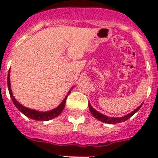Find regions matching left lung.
Instances as JSON below:
<instances>
[{"mask_svg":"<svg viewBox=\"0 0 158 158\" xmlns=\"http://www.w3.org/2000/svg\"><path fill=\"white\" fill-rule=\"evenodd\" d=\"M142 104H141L139 107H137L136 109H135L134 111L131 112L130 114H128V115H125V116L120 117V118H111V117L106 116V115H103V114H101V113H100V112H98L97 111H96V110H95L94 108L92 107L91 104H89V111H90V112L92 113V115H93L96 118L99 119V120L101 121V122L106 123L115 124V123H121V122H124V121L127 120L128 118H131V117L134 114H135L137 111L140 109L141 107H142Z\"/></svg>","mask_w":158,"mask_h":158,"instance_id":"left-lung-1","label":"left lung"}]
</instances>
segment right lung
Returning a JSON list of instances; mask_svg holds the SVG:
<instances>
[{"label": "right lung", "mask_w": 158, "mask_h": 158, "mask_svg": "<svg viewBox=\"0 0 158 158\" xmlns=\"http://www.w3.org/2000/svg\"><path fill=\"white\" fill-rule=\"evenodd\" d=\"M9 76H10V73H8V91H9V94H10V96H11V98H12V102H13L14 105L16 106V107H17V109L19 110V111H21L23 115H25L26 116L28 117V118H32V119H35V120L47 121L51 119V118H55V117L58 116V115L62 113V111H63L64 107H65V100H66L68 95L70 93V91L68 93L67 96H65V99L63 100V101L62 102V104H60L58 107L51 110V111H45V112H41V111L29 109V108L23 107V105H21V104H19V102H18L16 99L14 98L13 94H12V90H11L10 77H9Z\"/></svg>", "instance_id": "1"}]
</instances>
